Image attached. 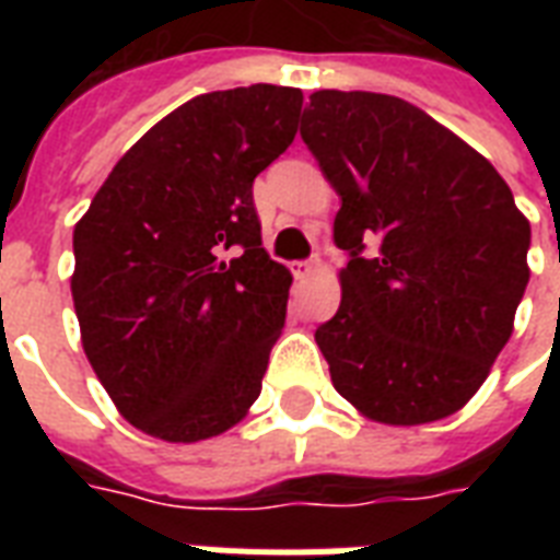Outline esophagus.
Listing matches in <instances>:
<instances>
[{
  "instance_id": "obj_1",
  "label": "esophagus",
  "mask_w": 560,
  "mask_h": 560,
  "mask_svg": "<svg viewBox=\"0 0 560 560\" xmlns=\"http://www.w3.org/2000/svg\"><path fill=\"white\" fill-rule=\"evenodd\" d=\"M323 270V261L319 258H311V261H299L296 267H293V276H296L299 281L311 279V276H316V272Z\"/></svg>"
}]
</instances>
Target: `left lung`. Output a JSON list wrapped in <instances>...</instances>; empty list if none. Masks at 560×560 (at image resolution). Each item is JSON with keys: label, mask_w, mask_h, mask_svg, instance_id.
I'll use <instances>...</instances> for the list:
<instances>
[{"label": "left lung", "mask_w": 560, "mask_h": 560, "mask_svg": "<svg viewBox=\"0 0 560 560\" xmlns=\"http://www.w3.org/2000/svg\"><path fill=\"white\" fill-rule=\"evenodd\" d=\"M302 139L340 194V311L316 328L334 389L430 424L486 383L529 284L532 229L494 165L409 101L319 90Z\"/></svg>", "instance_id": "1"}]
</instances>
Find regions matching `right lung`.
Instances as JSON below:
<instances>
[{"mask_svg":"<svg viewBox=\"0 0 560 560\" xmlns=\"http://www.w3.org/2000/svg\"><path fill=\"white\" fill-rule=\"evenodd\" d=\"M302 90L206 92L156 121L74 223L81 342L118 412L162 442L226 433L261 395L290 270L253 183L288 151Z\"/></svg>","mask_w":560,"mask_h":560,"instance_id":"add662e5","label":"right lung"}]
</instances>
